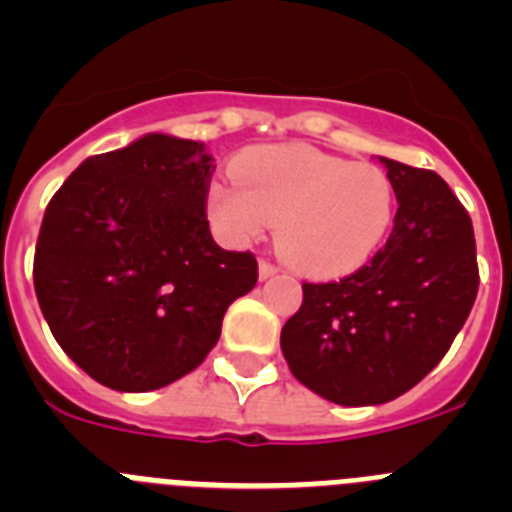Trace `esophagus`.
<instances>
[{"label":"esophagus","mask_w":512,"mask_h":512,"mask_svg":"<svg viewBox=\"0 0 512 512\" xmlns=\"http://www.w3.org/2000/svg\"><path fill=\"white\" fill-rule=\"evenodd\" d=\"M277 264H271V261H261L259 264V277L261 279H269V277H274V274H277Z\"/></svg>","instance_id":"obj_1"}]
</instances>
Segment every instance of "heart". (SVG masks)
Wrapping results in <instances>:
<instances>
[{"label": "heart", "instance_id": "obj_1", "mask_svg": "<svg viewBox=\"0 0 512 512\" xmlns=\"http://www.w3.org/2000/svg\"><path fill=\"white\" fill-rule=\"evenodd\" d=\"M238 184H212L210 215L230 238L246 241L277 223L289 264L318 277L359 269L395 220V184L379 166L351 164L310 146L251 151Z\"/></svg>", "mask_w": 512, "mask_h": 512}]
</instances>
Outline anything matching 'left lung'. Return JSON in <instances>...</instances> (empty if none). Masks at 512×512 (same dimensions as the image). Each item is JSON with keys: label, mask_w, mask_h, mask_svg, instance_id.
I'll list each match as a JSON object with an SVG mask.
<instances>
[{"label": "left lung", "mask_w": 512, "mask_h": 512, "mask_svg": "<svg viewBox=\"0 0 512 512\" xmlns=\"http://www.w3.org/2000/svg\"><path fill=\"white\" fill-rule=\"evenodd\" d=\"M395 184L390 238L338 282H302L282 351L305 387L336 405H382L446 356L479 289L472 217L436 171L382 158Z\"/></svg>", "instance_id": "8db88e82"}]
</instances>
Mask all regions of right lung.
I'll return each mask as SVG.
<instances>
[{"instance_id": "1", "label": "right lung", "mask_w": 512, "mask_h": 512, "mask_svg": "<svg viewBox=\"0 0 512 512\" xmlns=\"http://www.w3.org/2000/svg\"><path fill=\"white\" fill-rule=\"evenodd\" d=\"M215 164L197 140L153 133L89 156L45 207L33 282L58 346L99 384L148 392L182 379L251 292V251L210 235Z\"/></svg>"}]
</instances>
